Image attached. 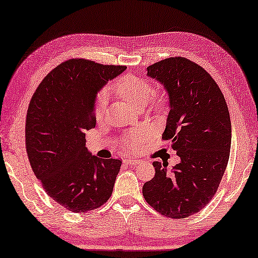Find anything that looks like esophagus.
Returning a JSON list of instances; mask_svg holds the SVG:
<instances>
[{
	"instance_id": "1",
	"label": "esophagus",
	"mask_w": 258,
	"mask_h": 258,
	"mask_svg": "<svg viewBox=\"0 0 258 258\" xmlns=\"http://www.w3.org/2000/svg\"><path fill=\"white\" fill-rule=\"evenodd\" d=\"M124 163H127V164H129V165H137L138 163H139V161L135 160V159H127V160H124Z\"/></svg>"
}]
</instances>
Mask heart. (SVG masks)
I'll use <instances>...</instances> for the list:
<instances>
[{
	"instance_id": "1",
	"label": "heart",
	"mask_w": 258,
	"mask_h": 258,
	"mask_svg": "<svg viewBox=\"0 0 258 258\" xmlns=\"http://www.w3.org/2000/svg\"><path fill=\"white\" fill-rule=\"evenodd\" d=\"M114 91L119 96L127 100L130 105H133L134 107L142 108L153 96L154 86L146 79L133 77V75H123L115 83ZM106 99H107V95H106L105 91L97 94L95 106H94V114H95L96 118H102L104 116ZM163 104H164V99L162 96H156L152 102V106L155 110H161ZM144 137H146V133L143 130L133 131L130 134L129 140L127 141V146L131 150H136L138 144L143 141Z\"/></svg>"
}]
</instances>
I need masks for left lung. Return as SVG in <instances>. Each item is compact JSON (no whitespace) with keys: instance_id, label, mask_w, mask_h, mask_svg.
I'll use <instances>...</instances> for the list:
<instances>
[{"instance_id":"left-lung-1","label":"left lung","mask_w":258,"mask_h":258,"mask_svg":"<svg viewBox=\"0 0 258 258\" xmlns=\"http://www.w3.org/2000/svg\"><path fill=\"white\" fill-rule=\"evenodd\" d=\"M148 77L168 93L171 110L162 139L171 140L180 162L171 172L166 163L153 162L155 175L142 194L162 216L184 219L204 209L221 183L231 148L228 105L211 75L183 56L148 67Z\"/></svg>"}]
</instances>
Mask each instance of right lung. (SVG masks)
Wrapping results in <instances>:
<instances>
[{
	"instance_id": "add662e5",
	"label": "right lung",
	"mask_w": 258,
	"mask_h": 258,
	"mask_svg": "<svg viewBox=\"0 0 258 258\" xmlns=\"http://www.w3.org/2000/svg\"><path fill=\"white\" fill-rule=\"evenodd\" d=\"M124 70L67 60L46 75L30 99L25 127L30 166L48 196L72 212L97 209L112 194L121 161L92 155L85 131L96 124L97 92Z\"/></svg>"
}]
</instances>
